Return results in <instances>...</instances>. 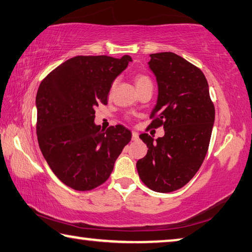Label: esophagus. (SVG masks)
Segmentation results:
<instances>
[{"instance_id":"esophagus-1","label":"esophagus","mask_w":252,"mask_h":252,"mask_svg":"<svg viewBox=\"0 0 252 252\" xmlns=\"http://www.w3.org/2000/svg\"><path fill=\"white\" fill-rule=\"evenodd\" d=\"M132 140L133 141H138L139 140V133L135 132V131H132Z\"/></svg>"}]
</instances>
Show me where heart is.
<instances>
[{
    "instance_id": "obj_1",
    "label": "heart",
    "mask_w": 252,
    "mask_h": 252,
    "mask_svg": "<svg viewBox=\"0 0 252 252\" xmlns=\"http://www.w3.org/2000/svg\"><path fill=\"white\" fill-rule=\"evenodd\" d=\"M134 82H135V86H137L138 90L141 89V87L153 85V83H151V79L148 77V76L142 75V74H139V75L135 76Z\"/></svg>"
}]
</instances>
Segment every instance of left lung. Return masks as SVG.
Here are the masks:
<instances>
[{
  "label": "left lung",
  "mask_w": 252,
  "mask_h": 252,
  "mask_svg": "<svg viewBox=\"0 0 252 252\" xmlns=\"http://www.w3.org/2000/svg\"><path fill=\"white\" fill-rule=\"evenodd\" d=\"M158 85L151 126H162L165 135L154 140L139 135L148 147L137 161L146 186L170 193L185 186L197 173L209 149L215 110L202 70L174 53L150 55L148 63Z\"/></svg>",
  "instance_id": "obj_1"
}]
</instances>
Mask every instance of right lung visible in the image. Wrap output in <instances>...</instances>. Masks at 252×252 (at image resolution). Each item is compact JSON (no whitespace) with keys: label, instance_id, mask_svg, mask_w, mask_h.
Here are the masks:
<instances>
[{"label":"right lung","instance_id":"right-lung-1","mask_svg":"<svg viewBox=\"0 0 252 252\" xmlns=\"http://www.w3.org/2000/svg\"><path fill=\"white\" fill-rule=\"evenodd\" d=\"M130 56H76L55 68L40 84L37 135L40 150L54 174L76 190L104 183L131 140V131L118 125L104 131L95 125V106L107 104L114 79Z\"/></svg>","mask_w":252,"mask_h":252}]
</instances>
